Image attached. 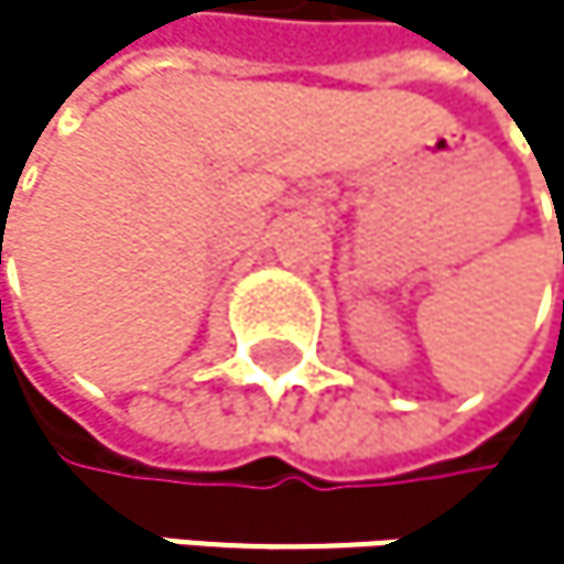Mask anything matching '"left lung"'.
<instances>
[{
  "mask_svg": "<svg viewBox=\"0 0 564 564\" xmlns=\"http://www.w3.org/2000/svg\"><path fill=\"white\" fill-rule=\"evenodd\" d=\"M552 203H555V199H552Z\"/></svg>",
  "mask_w": 564,
  "mask_h": 564,
  "instance_id": "1",
  "label": "left lung"
}]
</instances>
